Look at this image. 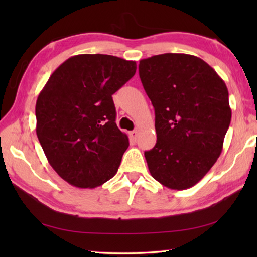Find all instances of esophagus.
Listing matches in <instances>:
<instances>
[{
	"instance_id": "1",
	"label": "esophagus",
	"mask_w": 257,
	"mask_h": 257,
	"mask_svg": "<svg viewBox=\"0 0 257 257\" xmlns=\"http://www.w3.org/2000/svg\"><path fill=\"white\" fill-rule=\"evenodd\" d=\"M129 136L132 139H136L137 136H138V132H137V130H133V132L129 133Z\"/></svg>"
}]
</instances>
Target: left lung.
Segmentation results:
<instances>
[{"label":"left lung","mask_w":257,"mask_h":257,"mask_svg":"<svg viewBox=\"0 0 257 257\" xmlns=\"http://www.w3.org/2000/svg\"><path fill=\"white\" fill-rule=\"evenodd\" d=\"M139 77L155 111V146L145 152L152 177L170 189L196 185L222 152L231 121L229 93L197 56L165 53L139 61Z\"/></svg>","instance_id":"obj_1"}]
</instances>
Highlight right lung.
<instances>
[{"instance_id":"add662e5","label":"right lung","mask_w":257,"mask_h":257,"mask_svg":"<svg viewBox=\"0 0 257 257\" xmlns=\"http://www.w3.org/2000/svg\"><path fill=\"white\" fill-rule=\"evenodd\" d=\"M136 62L106 54L69 58L52 73L36 102V134L55 172L78 188H95L118 171L128 136L115 123L112 95Z\"/></svg>"}]
</instances>
